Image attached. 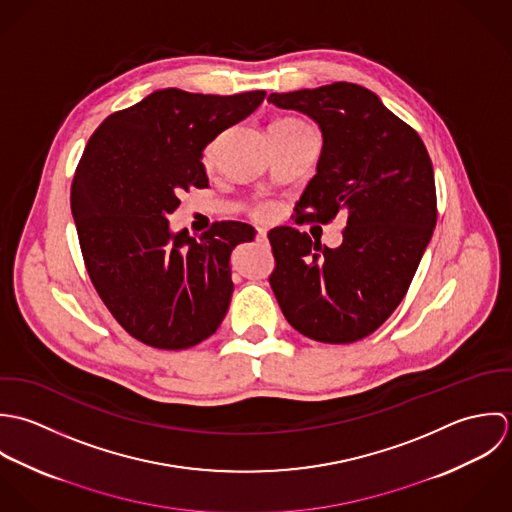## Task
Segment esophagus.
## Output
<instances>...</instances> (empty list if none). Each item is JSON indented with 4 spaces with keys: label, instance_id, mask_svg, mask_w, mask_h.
<instances>
[{
    "label": "esophagus",
    "instance_id": "1",
    "mask_svg": "<svg viewBox=\"0 0 512 512\" xmlns=\"http://www.w3.org/2000/svg\"><path fill=\"white\" fill-rule=\"evenodd\" d=\"M257 241H267V229H263V227L257 229Z\"/></svg>",
    "mask_w": 512,
    "mask_h": 512
}]
</instances>
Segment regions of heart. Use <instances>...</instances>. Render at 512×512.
<instances>
[{
	"label": "heart",
	"mask_w": 512,
	"mask_h": 512,
	"mask_svg": "<svg viewBox=\"0 0 512 512\" xmlns=\"http://www.w3.org/2000/svg\"><path fill=\"white\" fill-rule=\"evenodd\" d=\"M297 124H301V122L287 118V120H277L273 126H297ZM211 160H213V146H209L205 150V162L209 164ZM271 213H273V205H261V207L255 209V217H269Z\"/></svg>",
	"instance_id": "b5f03b06"
}]
</instances>
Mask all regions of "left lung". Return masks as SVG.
<instances>
[{"label": "left lung", "mask_w": 512, "mask_h": 512, "mask_svg": "<svg viewBox=\"0 0 512 512\" xmlns=\"http://www.w3.org/2000/svg\"><path fill=\"white\" fill-rule=\"evenodd\" d=\"M269 103L312 118L322 132L316 174L299 219L328 223L346 213L342 245L308 233H269L271 289L289 324L312 340L356 342L402 303L437 221L433 166L417 132L372 91L334 83L271 93Z\"/></svg>", "instance_id": "8db88e82"}]
</instances>
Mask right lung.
I'll return each instance as SVG.
<instances>
[{
	"mask_svg": "<svg viewBox=\"0 0 512 512\" xmlns=\"http://www.w3.org/2000/svg\"><path fill=\"white\" fill-rule=\"evenodd\" d=\"M265 95L154 91L104 118L83 152L71 211L89 277L118 324L148 346H196L229 308L231 251L255 229L219 221L196 239L174 233L168 215L184 190L209 186L205 146Z\"/></svg>",
	"mask_w": 512,
	"mask_h": 512,
	"instance_id": "add662e5",
	"label": "right lung"
}]
</instances>
